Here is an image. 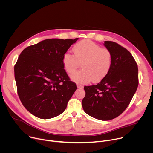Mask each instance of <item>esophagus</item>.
Masks as SVG:
<instances>
[{"instance_id":"esophagus-1","label":"esophagus","mask_w":153,"mask_h":153,"mask_svg":"<svg viewBox=\"0 0 153 153\" xmlns=\"http://www.w3.org/2000/svg\"><path fill=\"white\" fill-rule=\"evenodd\" d=\"M77 88H79V89H83V86H82V85H81L80 84H77Z\"/></svg>"}]
</instances>
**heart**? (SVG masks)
Instances as JSON below:
<instances>
[{
  "mask_svg": "<svg viewBox=\"0 0 153 153\" xmlns=\"http://www.w3.org/2000/svg\"><path fill=\"white\" fill-rule=\"evenodd\" d=\"M74 54L65 53L62 62L66 72L71 74L82 62V70L71 75V79L77 83H86L91 79L97 82L105 77L110 71L113 61L111 51L89 40L78 42L73 48Z\"/></svg>",
  "mask_w": 153,
  "mask_h": 153,
  "instance_id": "1",
  "label": "heart"
}]
</instances>
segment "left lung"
I'll return each mask as SVG.
<instances>
[{
    "label": "left lung",
    "mask_w": 153,
    "mask_h": 153,
    "mask_svg": "<svg viewBox=\"0 0 153 153\" xmlns=\"http://www.w3.org/2000/svg\"><path fill=\"white\" fill-rule=\"evenodd\" d=\"M104 46L112 54L110 71L96 85L85 86L82 100L84 111L101 120H110L120 115L129 105L138 84L137 65L126 48L111 41Z\"/></svg>",
    "instance_id": "left-lung-1"
}]
</instances>
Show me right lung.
<instances>
[{
  "label": "right lung",
  "instance_id": "1",
  "mask_svg": "<svg viewBox=\"0 0 153 153\" xmlns=\"http://www.w3.org/2000/svg\"><path fill=\"white\" fill-rule=\"evenodd\" d=\"M74 39H48L25 48L14 66L17 93L33 115L48 119L62 114L77 90L65 71L63 56Z\"/></svg>",
  "mask_w": 153,
  "mask_h": 153
}]
</instances>
